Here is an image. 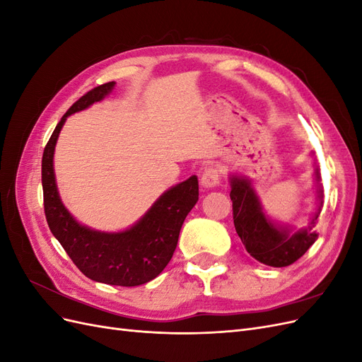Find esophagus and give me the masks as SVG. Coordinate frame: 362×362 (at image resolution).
<instances>
[{"label": "esophagus", "mask_w": 362, "mask_h": 362, "mask_svg": "<svg viewBox=\"0 0 362 362\" xmlns=\"http://www.w3.org/2000/svg\"><path fill=\"white\" fill-rule=\"evenodd\" d=\"M218 180H221V172L216 168H206L202 173L201 184L205 189H214L218 185Z\"/></svg>", "instance_id": "obj_1"}]
</instances>
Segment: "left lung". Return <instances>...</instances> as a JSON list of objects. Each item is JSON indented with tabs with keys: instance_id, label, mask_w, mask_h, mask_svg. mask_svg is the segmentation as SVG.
Returning <instances> with one entry per match:
<instances>
[{
	"instance_id": "obj_1",
	"label": "left lung",
	"mask_w": 362,
	"mask_h": 362,
	"mask_svg": "<svg viewBox=\"0 0 362 362\" xmlns=\"http://www.w3.org/2000/svg\"><path fill=\"white\" fill-rule=\"evenodd\" d=\"M319 168H314L315 210L306 226L296 229L293 225L275 222L266 213L252 181L245 175L231 173V201L234 226L249 254L272 267H286L298 261L317 240L315 225L323 206V189Z\"/></svg>"
}]
</instances>
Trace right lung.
<instances>
[{
	"instance_id": "1",
	"label": "right lung",
	"mask_w": 362,
	"mask_h": 362,
	"mask_svg": "<svg viewBox=\"0 0 362 362\" xmlns=\"http://www.w3.org/2000/svg\"><path fill=\"white\" fill-rule=\"evenodd\" d=\"M116 83L95 87L63 115L42 157L43 206L47 222L66 254L87 278L108 286L136 287L157 278L177 249L181 226L199 199L198 177L193 175L152 204L139 221L124 231L105 233L81 225L63 205L54 173V151L66 119L110 95Z\"/></svg>"
}]
</instances>
